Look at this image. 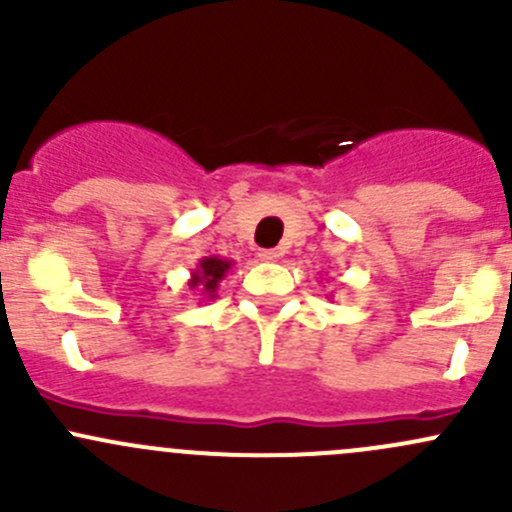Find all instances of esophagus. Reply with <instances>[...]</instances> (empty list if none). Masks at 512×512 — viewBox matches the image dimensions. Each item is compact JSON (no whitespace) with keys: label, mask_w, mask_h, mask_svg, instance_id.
I'll use <instances>...</instances> for the list:
<instances>
[{"label":"esophagus","mask_w":512,"mask_h":512,"mask_svg":"<svg viewBox=\"0 0 512 512\" xmlns=\"http://www.w3.org/2000/svg\"><path fill=\"white\" fill-rule=\"evenodd\" d=\"M257 257H260L262 262H277L282 257V252L280 250H260V255Z\"/></svg>","instance_id":"1"}]
</instances>
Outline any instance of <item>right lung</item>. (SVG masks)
I'll return each instance as SVG.
<instances>
[{"mask_svg": "<svg viewBox=\"0 0 512 512\" xmlns=\"http://www.w3.org/2000/svg\"><path fill=\"white\" fill-rule=\"evenodd\" d=\"M232 265H235V262L223 260V257H218V255L203 257V260L195 265V270L190 272L188 287L193 289V292H198L200 299H208V302H213V299L218 297L220 282L225 280L227 272L232 270Z\"/></svg>", "mask_w": 512, "mask_h": 512, "instance_id": "add662e5", "label": "right lung"}]
</instances>
